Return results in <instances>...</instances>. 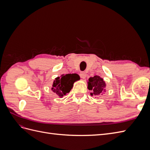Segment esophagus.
I'll list each match as a JSON object with an SVG mask.
<instances>
[{
    "label": "esophagus",
    "instance_id": "34e87169",
    "mask_svg": "<svg viewBox=\"0 0 150 150\" xmlns=\"http://www.w3.org/2000/svg\"><path fill=\"white\" fill-rule=\"evenodd\" d=\"M80 76H81V78H82V79H85V78L86 77V74L85 73V72H81Z\"/></svg>",
    "mask_w": 150,
    "mask_h": 150
}]
</instances>
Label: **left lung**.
Wrapping results in <instances>:
<instances>
[{
  "label": "left lung",
  "mask_w": 150,
  "mask_h": 150,
  "mask_svg": "<svg viewBox=\"0 0 150 150\" xmlns=\"http://www.w3.org/2000/svg\"><path fill=\"white\" fill-rule=\"evenodd\" d=\"M106 84L105 81L99 76L91 77L88 81V89L91 91V96L100 97L106 92Z\"/></svg>",
  "instance_id": "obj_1"
}]
</instances>
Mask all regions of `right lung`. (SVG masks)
Here are the masks:
<instances>
[{
  "label": "right lung",
  "mask_w": 150,
  "mask_h": 150,
  "mask_svg": "<svg viewBox=\"0 0 150 150\" xmlns=\"http://www.w3.org/2000/svg\"><path fill=\"white\" fill-rule=\"evenodd\" d=\"M79 79V76L76 73L62 74L54 79L51 89L57 96L62 98L70 92L74 83Z\"/></svg>",
  "instance_id": "add662e5"
}]
</instances>
